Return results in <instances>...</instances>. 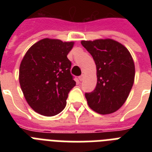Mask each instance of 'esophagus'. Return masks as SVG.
Instances as JSON below:
<instances>
[{
  "label": "esophagus",
  "instance_id": "1",
  "mask_svg": "<svg viewBox=\"0 0 152 152\" xmlns=\"http://www.w3.org/2000/svg\"><path fill=\"white\" fill-rule=\"evenodd\" d=\"M83 78H84V76H83V75H81L80 76H79V80H80V81L83 80Z\"/></svg>",
  "mask_w": 152,
  "mask_h": 152
}]
</instances>
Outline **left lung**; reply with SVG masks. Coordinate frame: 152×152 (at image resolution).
Instances as JSON below:
<instances>
[{"mask_svg":"<svg viewBox=\"0 0 152 152\" xmlns=\"http://www.w3.org/2000/svg\"><path fill=\"white\" fill-rule=\"evenodd\" d=\"M90 53L97 69L95 90L85 93L89 107L100 114H109L120 109L132 88L135 65L129 51L113 39L82 41Z\"/></svg>","mask_w":152,"mask_h":152,"instance_id":"left-lung-1","label":"left lung"}]
</instances>
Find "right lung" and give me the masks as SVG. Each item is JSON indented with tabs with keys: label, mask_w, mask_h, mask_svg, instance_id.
<instances>
[{
	"label": "right lung",
	"mask_w": 152,
	"mask_h": 152,
	"mask_svg": "<svg viewBox=\"0 0 152 152\" xmlns=\"http://www.w3.org/2000/svg\"><path fill=\"white\" fill-rule=\"evenodd\" d=\"M73 42L44 39L27 50L20 66V84L25 99L35 112L51 117L66 106L69 91L76 86L67 55Z\"/></svg>",
	"instance_id": "1"
}]
</instances>
